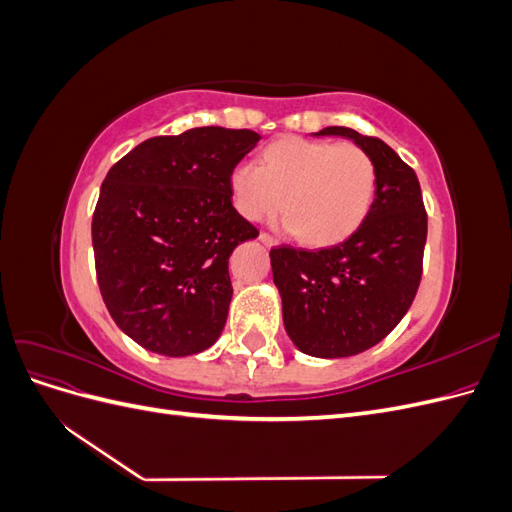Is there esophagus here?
I'll list each match as a JSON object with an SVG mask.
<instances>
[{"label":"esophagus","instance_id":"34e87169","mask_svg":"<svg viewBox=\"0 0 512 512\" xmlns=\"http://www.w3.org/2000/svg\"><path fill=\"white\" fill-rule=\"evenodd\" d=\"M258 239H260V243H265V245H275V239L269 235V232H260V235H258Z\"/></svg>","mask_w":512,"mask_h":512}]
</instances>
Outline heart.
I'll return each mask as SVG.
<instances>
[{
    "mask_svg": "<svg viewBox=\"0 0 512 512\" xmlns=\"http://www.w3.org/2000/svg\"><path fill=\"white\" fill-rule=\"evenodd\" d=\"M230 198L245 220L260 222L280 209L299 241L329 247L352 237L365 222L378 188L376 164L354 143L331 145L280 138L228 177Z\"/></svg>",
    "mask_w": 512,
    "mask_h": 512,
    "instance_id": "b5f03b06",
    "label": "heart"
}]
</instances>
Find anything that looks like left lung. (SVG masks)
<instances>
[{"label": "left lung", "instance_id": "left-lung-1", "mask_svg": "<svg viewBox=\"0 0 512 512\" xmlns=\"http://www.w3.org/2000/svg\"><path fill=\"white\" fill-rule=\"evenodd\" d=\"M316 136H346L376 164L378 188L365 222L324 250H271L284 327L301 352L342 359L369 350L410 309L423 275L427 213L414 170L376 136L331 126Z\"/></svg>", "mask_w": 512, "mask_h": 512}]
</instances>
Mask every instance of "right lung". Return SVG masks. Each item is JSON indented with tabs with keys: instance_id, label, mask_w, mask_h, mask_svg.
<instances>
[{
	"instance_id": "add662e5",
	"label": "right lung",
	"mask_w": 512,
	"mask_h": 512,
	"mask_svg": "<svg viewBox=\"0 0 512 512\" xmlns=\"http://www.w3.org/2000/svg\"><path fill=\"white\" fill-rule=\"evenodd\" d=\"M260 134L218 126L153 136L102 183L91 222L108 314L138 346L203 352L220 337L232 284L228 258L258 230L232 207L228 177Z\"/></svg>"
}]
</instances>
